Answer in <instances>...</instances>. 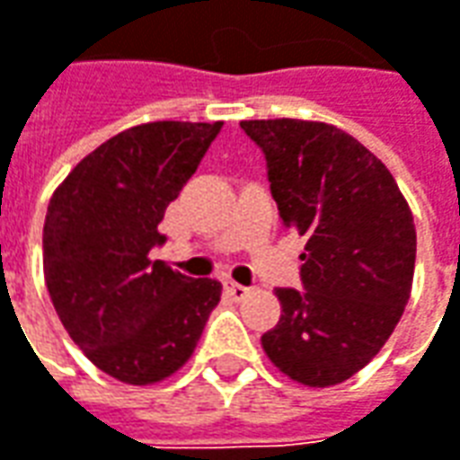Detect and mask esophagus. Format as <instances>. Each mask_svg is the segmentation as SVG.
I'll return each mask as SVG.
<instances>
[{"label": "esophagus", "instance_id": "1", "mask_svg": "<svg viewBox=\"0 0 460 460\" xmlns=\"http://www.w3.org/2000/svg\"><path fill=\"white\" fill-rule=\"evenodd\" d=\"M226 292H229L231 299H243V296H249V287H243V284H236V282H226Z\"/></svg>", "mask_w": 460, "mask_h": 460}]
</instances>
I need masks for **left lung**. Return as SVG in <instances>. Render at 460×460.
<instances>
[{
  "label": "left lung",
  "mask_w": 460,
  "mask_h": 460,
  "mask_svg": "<svg viewBox=\"0 0 460 460\" xmlns=\"http://www.w3.org/2000/svg\"><path fill=\"white\" fill-rule=\"evenodd\" d=\"M264 151L284 226L307 236L305 292L277 289L267 358L307 387L345 383L380 352L411 299L415 224L385 164L335 125L242 120Z\"/></svg>",
  "instance_id": "8db88e82"
}]
</instances>
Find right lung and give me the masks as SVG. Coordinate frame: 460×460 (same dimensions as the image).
Returning a JSON list of instances; mask_svg holds the SVG:
<instances>
[{"label": "right lung", "instance_id": "1", "mask_svg": "<svg viewBox=\"0 0 460 460\" xmlns=\"http://www.w3.org/2000/svg\"><path fill=\"white\" fill-rule=\"evenodd\" d=\"M221 125L128 128L75 165L47 206L42 264L59 322L87 360L128 385H153L183 367L221 299L217 279L148 259L165 242V208Z\"/></svg>", "mask_w": 460, "mask_h": 460}]
</instances>
